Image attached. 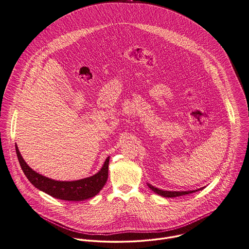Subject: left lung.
Returning a JSON list of instances; mask_svg holds the SVG:
<instances>
[{
    "instance_id": "8db88e82",
    "label": "left lung",
    "mask_w": 249,
    "mask_h": 249,
    "mask_svg": "<svg viewBox=\"0 0 249 249\" xmlns=\"http://www.w3.org/2000/svg\"><path fill=\"white\" fill-rule=\"evenodd\" d=\"M149 188L152 189V191H154L155 193H157L159 195L162 196V197H166V198H173V197H180V196H183V195H186V194H190V193H193L195 191H198V190H193V191H164V190H160L158 189L154 186H152L151 184H148ZM202 189V188H201ZM200 189V190H201Z\"/></svg>"
}]
</instances>
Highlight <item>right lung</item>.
I'll list each match as a JSON object with an SVG mask.
<instances>
[{"label":"right lung","instance_id":"1","mask_svg":"<svg viewBox=\"0 0 249 249\" xmlns=\"http://www.w3.org/2000/svg\"><path fill=\"white\" fill-rule=\"evenodd\" d=\"M16 154L22 170L29 181L46 194L65 201H84L97 195L106 184L108 177L109 157L106 160L102 169L89 178L73 181H59L44 177L32 170L22 158L17 145Z\"/></svg>","mask_w":249,"mask_h":249}]
</instances>
